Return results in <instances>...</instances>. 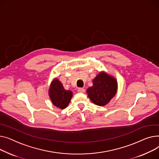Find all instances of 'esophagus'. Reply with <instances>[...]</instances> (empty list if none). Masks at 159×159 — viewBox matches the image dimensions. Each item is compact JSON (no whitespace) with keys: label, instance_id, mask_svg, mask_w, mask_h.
I'll list each match as a JSON object with an SVG mask.
<instances>
[{"label":"esophagus","instance_id":"esophagus-1","mask_svg":"<svg viewBox=\"0 0 159 159\" xmlns=\"http://www.w3.org/2000/svg\"><path fill=\"white\" fill-rule=\"evenodd\" d=\"M78 92H80V93H84V92H85V90L83 88H79L78 89Z\"/></svg>","mask_w":159,"mask_h":159}]
</instances>
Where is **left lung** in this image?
<instances>
[{"label":"left lung","instance_id":"8db88e82","mask_svg":"<svg viewBox=\"0 0 159 159\" xmlns=\"http://www.w3.org/2000/svg\"><path fill=\"white\" fill-rule=\"evenodd\" d=\"M92 83L93 85L87 90L89 98L98 106L106 105L117 92L116 79L105 72H100Z\"/></svg>","mask_w":159,"mask_h":159}]
</instances>
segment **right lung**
<instances>
[{
  "label": "right lung",
  "mask_w": 159,
  "mask_h": 159,
  "mask_svg": "<svg viewBox=\"0 0 159 159\" xmlns=\"http://www.w3.org/2000/svg\"><path fill=\"white\" fill-rule=\"evenodd\" d=\"M49 95L55 107L64 109L69 104L72 97V92L70 90H65L62 83L56 78L51 83Z\"/></svg>",
  "instance_id": "right-lung-1"
}]
</instances>
